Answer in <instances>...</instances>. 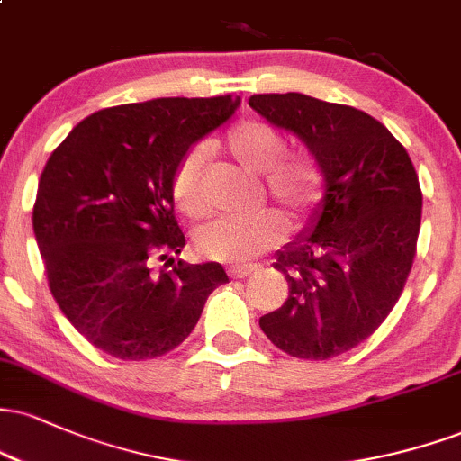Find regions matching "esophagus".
Masks as SVG:
<instances>
[{"label": "esophagus", "instance_id": "1", "mask_svg": "<svg viewBox=\"0 0 461 461\" xmlns=\"http://www.w3.org/2000/svg\"><path fill=\"white\" fill-rule=\"evenodd\" d=\"M227 273H230L231 279H245L249 275L256 273V267H231Z\"/></svg>", "mask_w": 461, "mask_h": 461}]
</instances>
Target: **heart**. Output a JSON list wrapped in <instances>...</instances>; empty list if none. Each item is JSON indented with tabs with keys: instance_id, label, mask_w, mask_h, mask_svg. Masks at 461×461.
Masks as SVG:
<instances>
[{
	"instance_id": "heart-1",
	"label": "heart",
	"mask_w": 461,
	"mask_h": 461,
	"mask_svg": "<svg viewBox=\"0 0 461 461\" xmlns=\"http://www.w3.org/2000/svg\"><path fill=\"white\" fill-rule=\"evenodd\" d=\"M225 149L251 176H262V194L277 205L285 221H299L321 199L322 171L312 153H288V140L264 121H242L227 131ZM205 151L190 149L179 160L171 179L173 201L184 214L197 219L205 201ZM284 234L279 216L260 212L251 219H216L194 234L201 256L242 264L268 251Z\"/></svg>"
}]
</instances>
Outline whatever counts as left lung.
Returning a JSON list of instances; mask_svg holds the SVG:
<instances>
[{"label": "left lung", "mask_w": 461, "mask_h": 461, "mask_svg": "<svg viewBox=\"0 0 461 461\" xmlns=\"http://www.w3.org/2000/svg\"><path fill=\"white\" fill-rule=\"evenodd\" d=\"M249 105L293 131L325 177L308 227L273 264L288 299L260 327L293 357L342 356L382 325L403 293L420 230L416 168L385 125L351 105L301 93L253 95Z\"/></svg>", "instance_id": "left-lung-1"}]
</instances>
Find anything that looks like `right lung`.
<instances>
[{
    "label": "right lung",
    "mask_w": 461,
    "mask_h": 461,
    "mask_svg": "<svg viewBox=\"0 0 461 461\" xmlns=\"http://www.w3.org/2000/svg\"><path fill=\"white\" fill-rule=\"evenodd\" d=\"M238 105L231 95L114 105L77 123L47 160L32 212L47 282L62 314L108 356L139 362L182 345L227 284L219 262H176L186 238L171 179ZM158 259L165 268L153 272Z\"/></svg>",
    "instance_id": "1"
}]
</instances>
